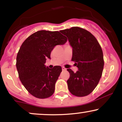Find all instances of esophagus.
<instances>
[{
    "instance_id": "obj_1",
    "label": "esophagus",
    "mask_w": 122,
    "mask_h": 122,
    "mask_svg": "<svg viewBox=\"0 0 122 122\" xmlns=\"http://www.w3.org/2000/svg\"><path fill=\"white\" fill-rule=\"evenodd\" d=\"M62 71H66V69L64 68V67H62Z\"/></svg>"
}]
</instances>
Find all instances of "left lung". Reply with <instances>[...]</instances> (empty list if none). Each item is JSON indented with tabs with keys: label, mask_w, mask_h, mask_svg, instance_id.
<instances>
[{
	"label": "left lung",
	"mask_w": 122,
	"mask_h": 122,
	"mask_svg": "<svg viewBox=\"0 0 122 122\" xmlns=\"http://www.w3.org/2000/svg\"><path fill=\"white\" fill-rule=\"evenodd\" d=\"M68 37L72 47V61L78 71L71 69L67 81L70 92L75 96H87L96 88L101 78L104 67L103 51L94 36L87 30L79 27L60 31Z\"/></svg>",
	"instance_id": "left-lung-1"
}]
</instances>
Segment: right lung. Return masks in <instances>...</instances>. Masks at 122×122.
I'll return each instance as SVG.
<instances>
[{
  "mask_svg": "<svg viewBox=\"0 0 122 122\" xmlns=\"http://www.w3.org/2000/svg\"><path fill=\"white\" fill-rule=\"evenodd\" d=\"M66 37L59 31L40 30L23 42L16 57V66L19 77L28 92L39 99L53 94L55 84L62 72L60 66L50 69L45 64L50 59L54 46L64 45Z\"/></svg>",
  "mask_w": 122,
  "mask_h": 122,
  "instance_id": "obj_1",
  "label": "right lung"
}]
</instances>
